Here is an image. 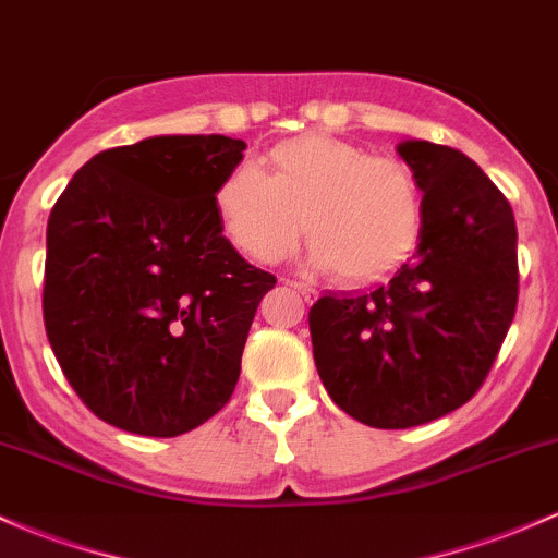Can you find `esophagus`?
<instances>
[{
    "mask_svg": "<svg viewBox=\"0 0 558 558\" xmlns=\"http://www.w3.org/2000/svg\"><path fill=\"white\" fill-rule=\"evenodd\" d=\"M290 287H292V290L301 292L305 301H314V298H316V287L305 284V281H290Z\"/></svg>",
    "mask_w": 558,
    "mask_h": 558,
    "instance_id": "34e87169",
    "label": "esophagus"
}]
</instances>
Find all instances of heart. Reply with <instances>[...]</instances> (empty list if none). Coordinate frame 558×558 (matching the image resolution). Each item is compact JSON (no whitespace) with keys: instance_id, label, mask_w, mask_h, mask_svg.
<instances>
[{"instance_id":"heart-1","label":"heart","mask_w":558,"mask_h":558,"mask_svg":"<svg viewBox=\"0 0 558 558\" xmlns=\"http://www.w3.org/2000/svg\"><path fill=\"white\" fill-rule=\"evenodd\" d=\"M271 172L239 165L215 191L231 242L257 263L292 253L314 236L311 263L343 279L369 281L397 268L421 231V191L397 159L367 157L353 143L301 135L268 151Z\"/></svg>"}]
</instances>
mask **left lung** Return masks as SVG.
Masks as SVG:
<instances>
[{
	"label": "left lung",
	"mask_w": 558,
	"mask_h": 558,
	"mask_svg": "<svg viewBox=\"0 0 558 558\" xmlns=\"http://www.w3.org/2000/svg\"><path fill=\"white\" fill-rule=\"evenodd\" d=\"M423 191L421 242L388 284L325 295L308 314L335 404L373 428H412L469 401L493 367L519 298L517 220L476 161L404 141Z\"/></svg>",
	"instance_id": "8db88e82"
}]
</instances>
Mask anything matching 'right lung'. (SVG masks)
I'll list each match as a JSON object with an SVG mask.
<instances>
[{
    "instance_id": "1",
    "label": "right lung",
    "mask_w": 558,
    "mask_h": 558,
    "mask_svg": "<svg viewBox=\"0 0 558 558\" xmlns=\"http://www.w3.org/2000/svg\"><path fill=\"white\" fill-rule=\"evenodd\" d=\"M247 143L154 135L71 178L47 220L45 329L89 410L170 439L223 410L277 279L223 236L215 191Z\"/></svg>"
}]
</instances>
